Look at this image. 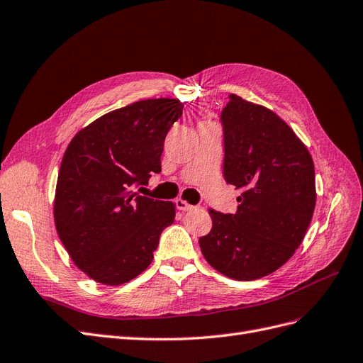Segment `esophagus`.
<instances>
[{
  "instance_id": "esophagus-1",
  "label": "esophagus",
  "mask_w": 363,
  "mask_h": 363,
  "mask_svg": "<svg viewBox=\"0 0 363 363\" xmlns=\"http://www.w3.org/2000/svg\"><path fill=\"white\" fill-rule=\"evenodd\" d=\"M176 206H177V208H179V210H182V211H189V210L195 208L194 206L187 204V201H184V199H182V198L176 199Z\"/></svg>"
}]
</instances>
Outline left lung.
Returning a JSON list of instances; mask_svg holds the SVG:
<instances>
[{"label": "left lung", "instance_id": "obj_1", "mask_svg": "<svg viewBox=\"0 0 363 363\" xmlns=\"http://www.w3.org/2000/svg\"><path fill=\"white\" fill-rule=\"evenodd\" d=\"M223 177L242 189L234 215L208 210L199 239L208 264L237 281L278 270L302 243L315 207L314 162L273 111L230 94L222 109Z\"/></svg>", "mask_w": 363, "mask_h": 363}]
</instances>
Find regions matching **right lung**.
I'll return each mask as SVG.
<instances>
[{"label": "right lung", "instance_id": "right-lung-1", "mask_svg": "<svg viewBox=\"0 0 363 363\" xmlns=\"http://www.w3.org/2000/svg\"><path fill=\"white\" fill-rule=\"evenodd\" d=\"M182 112L180 101L165 97L111 111L74 135L62 156L55 228L74 264L96 282L138 277L174 222L176 204L135 189L160 172L165 136Z\"/></svg>", "mask_w": 363, "mask_h": 363}]
</instances>
